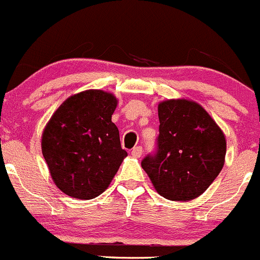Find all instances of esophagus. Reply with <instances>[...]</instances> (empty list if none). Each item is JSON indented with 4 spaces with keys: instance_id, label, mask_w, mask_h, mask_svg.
<instances>
[{
    "instance_id": "1",
    "label": "esophagus",
    "mask_w": 260,
    "mask_h": 260,
    "mask_svg": "<svg viewBox=\"0 0 260 260\" xmlns=\"http://www.w3.org/2000/svg\"><path fill=\"white\" fill-rule=\"evenodd\" d=\"M141 154H143V148L141 146H135L133 150H131V155L135 157H140Z\"/></svg>"
}]
</instances>
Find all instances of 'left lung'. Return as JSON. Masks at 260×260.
Masks as SVG:
<instances>
[{
	"instance_id": "1",
	"label": "left lung",
	"mask_w": 260,
	"mask_h": 260,
	"mask_svg": "<svg viewBox=\"0 0 260 260\" xmlns=\"http://www.w3.org/2000/svg\"><path fill=\"white\" fill-rule=\"evenodd\" d=\"M157 112L156 150L144 157L141 167L165 199H195L223 169L225 136L210 115L192 101H162Z\"/></svg>"
}]
</instances>
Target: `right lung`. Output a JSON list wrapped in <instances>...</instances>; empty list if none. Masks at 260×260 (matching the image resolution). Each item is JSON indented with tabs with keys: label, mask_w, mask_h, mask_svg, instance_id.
Returning a JSON list of instances; mask_svg holds the SVG:
<instances>
[{
	"label": "right lung",
	"mask_w": 260,
	"mask_h": 260,
	"mask_svg": "<svg viewBox=\"0 0 260 260\" xmlns=\"http://www.w3.org/2000/svg\"><path fill=\"white\" fill-rule=\"evenodd\" d=\"M117 100L87 90L69 98L42 134V154L56 186L76 199H92L110 185L126 150L111 121Z\"/></svg>",
	"instance_id": "obj_1"
}]
</instances>
